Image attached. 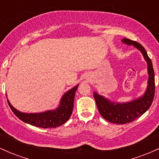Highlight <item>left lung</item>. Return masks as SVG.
<instances>
[{"mask_svg":"<svg viewBox=\"0 0 159 159\" xmlns=\"http://www.w3.org/2000/svg\"><path fill=\"white\" fill-rule=\"evenodd\" d=\"M122 42L129 45H134L143 54L147 63L149 79L147 90L141 97L125 103L111 102L107 98L94 92L93 96L100 114L104 119L110 123L116 124H125L134 121L146 112L152 105L155 96V74L152 63L147 55L145 48L140 43L133 40L124 38Z\"/></svg>","mask_w":159,"mask_h":159,"instance_id":"obj_1","label":"left lung"}]
</instances>
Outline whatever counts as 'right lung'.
Returning a JSON list of instances; mask_svg holds the SVG:
<instances>
[{
	"label": "right lung",
	"mask_w": 159,
	"mask_h": 159,
	"mask_svg": "<svg viewBox=\"0 0 159 159\" xmlns=\"http://www.w3.org/2000/svg\"><path fill=\"white\" fill-rule=\"evenodd\" d=\"M78 87V84L62 96L59 106L52 111L26 114L16 110L15 107L12 106L9 100H7V102L12 112L19 119L22 120L25 123L43 129L56 128L65 123L72 115L73 111L75 95Z\"/></svg>",
	"instance_id": "add662e5"
}]
</instances>
